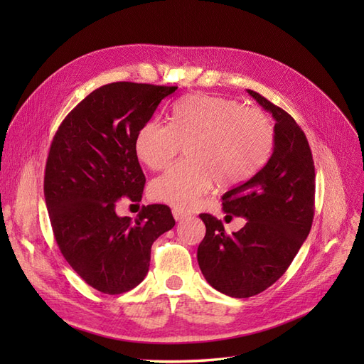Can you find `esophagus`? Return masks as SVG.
Segmentation results:
<instances>
[{"instance_id": "esophagus-1", "label": "esophagus", "mask_w": 364, "mask_h": 364, "mask_svg": "<svg viewBox=\"0 0 364 364\" xmlns=\"http://www.w3.org/2000/svg\"><path fill=\"white\" fill-rule=\"evenodd\" d=\"M186 215H188V213H185V211H182V209H173V217H174V220H183Z\"/></svg>"}]
</instances>
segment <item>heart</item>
I'll list each match as a JSON object with an SVG mask.
<instances>
[{
    "instance_id": "obj_1",
    "label": "heart",
    "mask_w": 364,
    "mask_h": 364,
    "mask_svg": "<svg viewBox=\"0 0 364 364\" xmlns=\"http://www.w3.org/2000/svg\"><path fill=\"white\" fill-rule=\"evenodd\" d=\"M274 129L267 114L234 98L196 94L178 103L170 124L150 119L135 136L138 159L150 170H162L185 146V159L150 183L155 200L176 209H191L211 191L243 183L272 155Z\"/></svg>"
}]
</instances>
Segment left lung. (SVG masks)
Returning <instances> with one entry per match:
<instances>
[{"label":"left lung","instance_id":"1","mask_svg":"<svg viewBox=\"0 0 364 364\" xmlns=\"http://www.w3.org/2000/svg\"><path fill=\"white\" fill-rule=\"evenodd\" d=\"M274 118V146L267 164L223 194V211L247 218L228 235L222 220L200 214L206 234L197 261L209 285L230 297L255 296L289 269L310 234L314 217V162L306 136L291 115L247 90Z\"/></svg>","mask_w":364,"mask_h":364}]
</instances>
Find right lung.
<instances>
[{
	"mask_svg": "<svg viewBox=\"0 0 364 364\" xmlns=\"http://www.w3.org/2000/svg\"><path fill=\"white\" fill-rule=\"evenodd\" d=\"M178 86L115 82L92 91L65 117L53 138L43 196L54 238L79 277L106 294L146 278L153 241L174 226L167 205L142 206L132 222L117 202H141L146 176L135 136Z\"/></svg>",
	"mask_w": 364,
	"mask_h": 364,
	"instance_id": "right-lung-1",
	"label": "right lung"
}]
</instances>
